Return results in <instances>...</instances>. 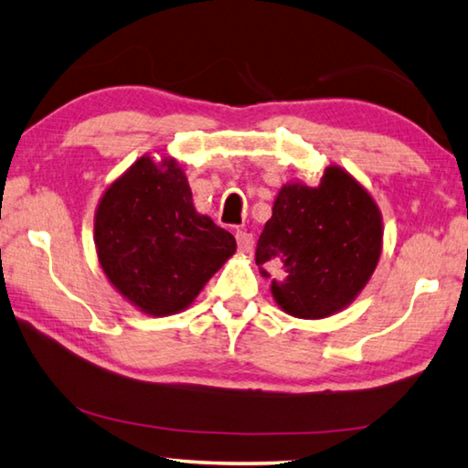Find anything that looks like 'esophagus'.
<instances>
[{
    "label": "esophagus",
    "mask_w": 468,
    "mask_h": 468,
    "mask_svg": "<svg viewBox=\"0 0 468 468\" xmlns=\"http://www.w3.org/2000/svg\"><path fill=\"white\" fill-rule=\"evenodd\" d=\"M235 239H237V248H239L241 253H251V250H253V235L251 233L237 231Z\"/></svg>",
    "instance_id": "esophagus-1"
}]
</instances>
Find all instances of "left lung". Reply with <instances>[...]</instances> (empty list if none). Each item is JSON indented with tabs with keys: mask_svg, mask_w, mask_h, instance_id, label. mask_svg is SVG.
<instances>
[{
	"mask_svg": "<svg viewBox=\"0 0 468 468\" xmlns=\"http://www.w3.org/2000/svg\"><path fill=\"white\" fill-rule=\"evenodd\" d=\"M382 215L357 179L330 165L318 187H281L258 239L262 276L274 268L272 297L295 318L320 320L351 303L382 253Z\"/></svg>",
	"mask_w": 468,
	"mask_h": 468,
	"instance_id": "obj_1",
	"label": "left lung"
}]
</instances>
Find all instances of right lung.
<instances>
[{"mask_svg": "<svg viewBox=\"0 0 468 468\" xmlns=\"http://www.w3.org/2000/svg\"><path fill=\"white\" fill-rule=\"evenodd\" d=\"M94 245L109 282L156 318L186 310L237 250L231 233L196 212L176 158L148 154L102 194Z\"/></svg>", "mask_w": 468, "mask_h": 468, "instance_id": "obj_1", "label": "right lung"}]
</instances>
